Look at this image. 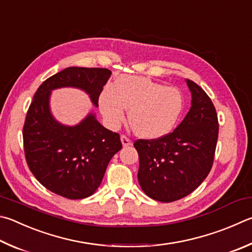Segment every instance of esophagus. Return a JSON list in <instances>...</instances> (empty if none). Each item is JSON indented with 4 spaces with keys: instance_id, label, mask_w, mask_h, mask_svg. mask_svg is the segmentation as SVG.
I'll use <instances>...</instances> for the list:
<instances>
[{
    "instance_id": "34e87169",
    "label": "esophagus",
    "mask_w": 252,
    "mask_h": 252,
    "mask_svg": "<svg viewBox=\"0 0 252 252\" xmlns=\"http://www.w3.org/2000/svg\"><path fill=\"white\" fill-rule=\"evenodd\" d=\"M121 142H122V145L123 146H129V145H131L132 144V141L127 138L126 135H121Z\"/></svg>"
}]
</instances>
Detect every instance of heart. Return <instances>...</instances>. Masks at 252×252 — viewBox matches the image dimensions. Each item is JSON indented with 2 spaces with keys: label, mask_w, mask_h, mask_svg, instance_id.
Returning <instances> with one entry per match:
<instances>
[{
  "label": "heart",
  "mask_w": 252,
  "mask_h": 252,
  "mask_svg": "<svg viewBox=\"0 0 252 252\" xmlns=\"http://www.w3.org/2000/svg\"><path fill=\"white\" fill-rule=\"evenodd\" d=\"M99 106L108 126L117 127L130 110L129 121L136 134L158 139L175 127L184 109V97L176 87H165L144 77L122 76L107 86Z\"/></svg>",
  "instance_id": "obj_1"
}]
</instances>
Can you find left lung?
Returning a JSON list of instances; mask_svg holds the SVG:
<instances>
[{
  "label": "left lung",
  "instance_id": "left-lung-1",
  "mask_svg": "<svg viewBox=\"0 0 252 252\" xmlns=\"http://www.w3.org/2000/svg\"><path fill=\"white\" fill-rule=\"evenodd\" d=\"M191 107L175 130L158 139L134 142L141 189L152 199L171 203L189 195L212 170L218 140V118L208 94L186 79Z\"/></svg>",
  "mask_w": 252,
  "mask_h": 252
}]
</instances>
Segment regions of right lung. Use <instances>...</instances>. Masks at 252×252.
I'll use <instances>...</instances> for the list:
<instances>
[{"mask_svg":"<svg viewBox=\"0 0 252 252\" xmlns=\"http://www.w3.org/2000/svg\"><path fill=\"white\" fill-rule=\"evenodd\" d=\"M111 74L107 68H66L39 86L27 110L23 126L27 165L40 184L63 197L81 199L93 195L122 143L119 133L100 125L93 113L75 126L55 121L49 111L50 91L80 88L97 107Z\"/></svg>","mask_w":252,"mask_h":252,"instance_id":"1","label":"right lung"}]
</instances>
